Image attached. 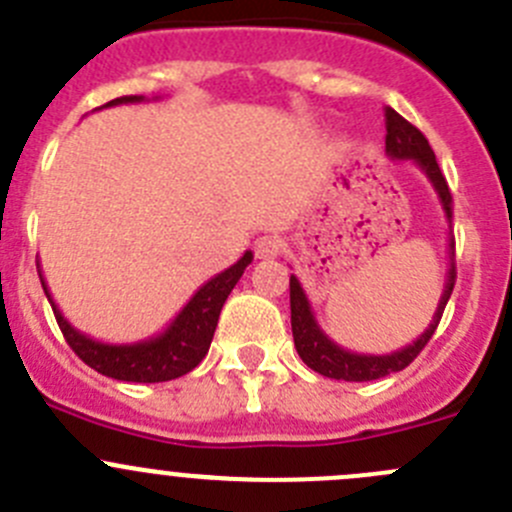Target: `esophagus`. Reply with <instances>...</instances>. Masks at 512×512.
Segmentation results:
<instances>
[{"instance_id": "obj_1", "label": "esophagus", "mask_w": 512, "mask_h": 512, "mask_svg": "<svg viewBox=\"0 0 512 512\" xmlns=\"http://www.w3.org/2000/svg\"><path fill=\"white\" fill-rule=\"evenodd\" d=\"M282 250V242L277 240L275 235H262L255 240V255L260 257V260H272V257L280 255Z\"/></svg>"}]
</instances>
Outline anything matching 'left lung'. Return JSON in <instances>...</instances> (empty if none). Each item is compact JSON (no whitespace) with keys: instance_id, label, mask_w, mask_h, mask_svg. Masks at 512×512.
I'll use <instances>...</instances> for the list:
<instances>
[{"instance_id":"1","label":"left lung","mask_w":512,"mask_h":512,"mask_svg":"<svg viewBox=\"0 0 512 512\" xmlns=\"http://www.w3.org/2000/svg\"><path fill=\"white\" fill-rule=\"evenodd\" d=\"M385 152H388L390 160H410L425 172L430 182H433L435 192L440 197V205H443L445 220L448 225L453 222V195H450V187L445 182L443 172H440L438 160H435V152L430 150L428 140H425L423 132L418 127L408 122L405 117H400L393 107H385ZM448 255H450V267L448 277H445V290L440 295L438 310H435L433 320H430L428 330L413 340V345H405L403 350L388 352V355H360V352H350L345 347L337 345L335 340L322 332V327L317 325L315 312H312L310 300H307L305 290H302L300 280L295 275H290V320H292V337H295L297 355L302 357L307 367H312L320 375L332 377V380H345V382H367L377 380V377H385L390 372H400L420 355L425 345L433 337L435 327H438L440 317H443L445 305H448L450 295H453L455 287V240H448Z\"/></svg>"}]
</instances>
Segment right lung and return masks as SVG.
I'll return each mask as SVG.
<instances>
[{
  "instance_id": "right-lung-1",
  "label": "right lung",
  "mask_w": 512,
  "mask_h": 512,
  "mask_svg": "<svg viewBox=\"0 0 512 512\" xmlns=\"http://www.w3.org/2000/svg\"><path fill=\"white\" fill-rule=\"evenodd\" d=\"M145 102L142 94H130V97H117L112 102L102 104V107H117V104H132ZM252 262V252L247 250L240 260L225 272L207 280L195 295L190 297L180 315L162 330L160 335L150 337V340L130 342V345H109V342L92 340L89 335L79 332L77 327L69 325L59 307L54 305L52 295L47 290L42 270H39V280H42L44 295H47L49 305H52L57 325L62 330L64 340L69 342L79 360L87 362L102 375L114 377V380L124 382H165L175 380V377L187 375L195 370L202 360H205L207 350H210L212 335H215L217 320H220V310L225 305L227 295L237 280L242 277L245 267ZM39 267V262H37Z\"/></svg>"
}]
</instances>
